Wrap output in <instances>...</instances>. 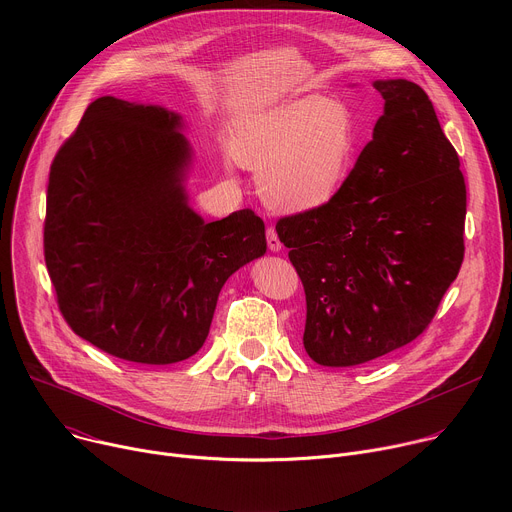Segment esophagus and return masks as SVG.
I'll use <instances>...</instances> for the list:
<instances>
[{
  "label": "esophagus",
  "instance_id": "1",
  "mask_svg": "<svg viewBox=\"0 0 512 512\" xmlns=\"http://www.w3.org/2000/svg\"><path fill=\"white\" fill-rule=\"evenodd\" d=\"M267 247H269V251H273V253H279V251H281V241H279L275 229H271V227L267 229Z\"/></svg>",
  "mask_w": 512,
  "mask_h": 512
}]
</instances>
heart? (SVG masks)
<instances>
[{"mask_svg": "<svg viewBox=\"0 0 512 512\" xmlns=\"http://www.w3.org/2000/svg\"><path fill=\"white\" fill-rule=\"evenodd\" d=\"M358 145L356 121L344 105L306 97L249 115L237 129L233 152L245 168L259 172V196L271 210L306 214L342 194Z\"/></svg>", "mask_w": 512, "mask_h": 512, "instance_id": "heart-1", "label": "heart"}]
</instances>
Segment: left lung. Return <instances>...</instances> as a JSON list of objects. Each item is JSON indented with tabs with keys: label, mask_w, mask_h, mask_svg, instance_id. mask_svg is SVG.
Listing matches in <instances>:
<instances>
[{
	"label": "left lung",
	"mask_w": 512,
	"mask_h": 512,
	"mask_svg": "<svg viewBox=\"0 0 512 512\" xmlns=\"http://www.w3.org/2000/svg\"><path fill=\"white\" fill-rule=\"evenodd\" d=\"M385 105L342 194L275 231L306 291L304 348L356 367L415 340L464 259L466 184L425 91L375 81Z\"/></svg>",
	"instance_id": "8db88e82"
}]
</instances>
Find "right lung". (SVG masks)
<instances>
[{
  "label": "right lung",
  "instance_id": "right-lung-1",
  "mask_svg": "<svg viewBox=\"0 0 512 512\" xmlns=\"http://www.w3.org/2000/svg\"><path fill=\"white\" fill-rule=\"evenodd\" d=\"M184 129L162 105L101 97L50 166L44 259L60 312L131 362L196 354L225 281L267 251L253 210L208 223L190 206Z\"/></svg>",
  "mask_w": 512,
  "mask_h": 512
}]
</instances>
